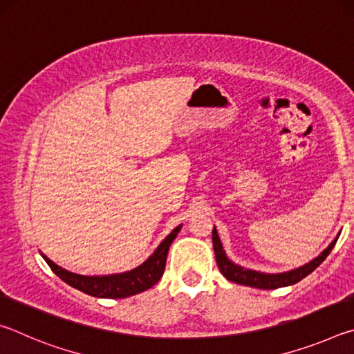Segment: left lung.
<instances>
[{
  "label": "left lung",
  "instance_id": "1",
  "mask_svg": "<svg viewBox=\"0 0 354 354\" xmlns=\"http://www.w3.org/2000/svg\"><path fill=\"white\" fill-rule=\"evenodd\" d=\"M335 239L331 245L323 251V253L315 257L314 261H310L306 266L297 268V270L287 272V273H278V274H267V273H259L254 270H247V268H242L232 263L230 259H227L223 247H221V242L217 234V230L214 227L212 231V243H214V251H215V259H217V266L220 268L221 274L226 279L232 281L236 284H243V286H250V287H257V289H278V287H286V286H292L297 284L298 281H301L303 278H306L309 273H313L320 263L326 259V256L331 253V250L334 248Z\"/></svg>",
  "mask_w": 354,
  "mask_h": 354
}]
</instances>
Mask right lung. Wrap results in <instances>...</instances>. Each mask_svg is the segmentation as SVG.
I'll return each instance as SVG.
<instances>
[{"label":"right lung","mask_w":354,"mask_h":354,"mask_svg":"<svg viewBox=\"0 0 354 354\" xmlns=\"http://www.w3.org/2000/svg\"><path fill=\"white\" fill-rule=\"evenodd\" d=\"M179 230H181V226L175 227V230L165 237V241L159 245L158 250H156L142 266L127 273L107 274V277H82V274L67 272L65 268L56 266V263L48 259L45 254L41 256H44V259L46 261L48 266H50L51 270L55 272L64 283H67L71 287H75V289L87 293V295L98 298H127L149 289V287H153L160 278H162L169 248L171 242L175 241V237L178 236Z\"/></svg>","instance_id":"right-lung-1"}]
</instances>
